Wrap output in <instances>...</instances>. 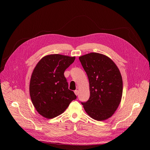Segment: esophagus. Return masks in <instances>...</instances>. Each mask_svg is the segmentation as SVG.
Masks as SVG:
<instances>
[{
    "instance_id": "esophagus-1",
    "label": "esophagus",
    "mask_w": 150,
    "mask_h": 150,
    "mask_svg": "<svg viewBox=\"0 0 150 150\" xmlns=\"http://www.w3.org/2000/svg\"><path fill=\"white\" fill-rule=\"evenodd\" d=\"M74 92H75V95H76V96H78V93H79V91H78V90H75V91H74Z\"/></svg>"
}]
</instances>
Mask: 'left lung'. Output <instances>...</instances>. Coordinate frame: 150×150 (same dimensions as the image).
<instances>
[{"label":"left lung","instance_id":"1","mask_svg":"<svg viewBox=\"0 0 150 150\" xmlns=\"http://www.w3.org/2000/svg\"><path fill=\"white\" fill-rule=\"evenodd\" d=\"M89 81L90 97L81 103L91 118L105 120L112 116L122 97L123 81L119 68L105 54L92 52L79 57Z\"/></svg>","mask_w":150,"mask_h":150}]
</instances>
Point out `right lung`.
I'll use <instances>...</instances> for the list:
<instances>
[{"label": "right lung", "instance_id": "right-lung-1", "mask_svg": "<svg viewBox=\"0 0 150 150\" xmlns=\"http://www.w3.org/2000/svg\"><path fill=\"white\" fill-rule=\"evenodd\" d=\"M75 59L59 54H48L33 69L29 86L30 98L37 112L46 119L59 115L76 98L74 92L69 89L64 75Z\"/></svg>", "mask_w": 150, "mask_h": 150}]
</instances>
